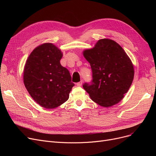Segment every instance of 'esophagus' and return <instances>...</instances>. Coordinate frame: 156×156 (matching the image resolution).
<instances>
[{
	"label": "esophagus",
	"mask_w": 156,
	"mask_h": 156,
	"mask_svg": "<svg viewBox=\"0 0 156 156\" xmlns=\"http://www.w3.org/2000/svg\"><path fill=\"white\" fill-rule=\"evenodd\" d=\"M82 83H83V81L81 80L80 81H79V82H78V83H76V85H77L78 87H81V85H82Z\"/></svg>",
	"instance_id": "1"
}]
</instances>
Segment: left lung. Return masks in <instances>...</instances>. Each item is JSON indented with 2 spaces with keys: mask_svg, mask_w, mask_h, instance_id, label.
Returning a JSON list of instances; mask_svg holds the SVG:
<instances>
[{
  "mask_svg": "<svg viewBox=\"0 0 156 156\" xmlns=\"http://www.w3.org/2000/svg\"><path fill=\"white\" fill-rule=\"evenodd\" d=\"M83 55L90 64L92 80L83 87L91 99L105 108L118 104L134 77L133 66L123 48L114 40L101 39Z\"/></svg>",
  "mask_w": 156,
  "mask_h": 156,
  "instance_id": "1",
  "label": "left lung"
}]
</instances>
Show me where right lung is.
Returning a JSON list of instances; mask_svg holds the SVG:
<instances>
[{
  "label": "right lung",
  "instance_id": "obj_1",
  "mask_svg": "<svg viewBox=\"0 0 156 156\" xmlns=\"http://www.w3.org/2000/svg\"><path fill=\"white\" fill-rule=\"evenodd\" d=\"M62 57L54 45L44 44L32 51L24 66V85L34 100L46 109L64 103L75 85L69 71L61 65Z\"/></svg>",
  "mask_w": 156,
  "mask_h": 156
}]
</instances>
